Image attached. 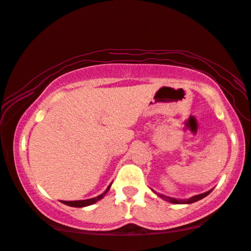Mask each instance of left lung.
I'll list each match as a JSON object with an SVG mask.
<instances>
[{
	"mask_svg": "<svg viewBox=\"0 0 251 251\" xmlns=\"http://www.w3.org/2000/svg\"><path fill=\"white\" fill-rule=\"evenodd\" d=\"M211 193V190L205 192V193H202V194H199V195H194V197H192L190 199H187V200H178V199H174V198H168V197H164L162 194H159L161 198L164 199V200L171 202V203H175V204H185V203H193V202H197L199 200H201V199H203L207 197L208 194Z\"/></svg>",
	"mask_w": 251,
	"mask_h": 251,
	"instance_id": "8db88e82",
	"label": "left lung"
}]
</instances>
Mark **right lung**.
I'll return each mask as SVG.
<instances>
[{
  "label": "right lung",
  "mask_w": 251,
  "mask_h": 251,
  "mask_svg": "<svg viewBox=\"0 0 251 251\" xmlns=\"http://www.w3.org/2000/svg\"><path fill=\"white\" fill-rule=\"evenodd\" d=\"M109 187H111V185H109V186L107 187V190H106V191L104 192V193L100 194V195H98V197H96V198L87 199V200H78V201H61V202H63L64 204L71 205V207H75V208L87 207V205H91V204H94V203H96V202H97V201L100 200V199L104 198V197H105V194L107 193V192H108Z\"/></svg>",
  "instance_id": "obj_1"
}]
</instances>
